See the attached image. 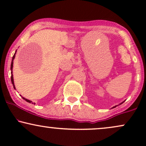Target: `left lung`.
Listing matches in <instances>:
<instances>
[{"mask_svg": "<svg viewBox=\"0 0 146 146\" xmlns=\"http://www.w3.org/2000/svg\"><path fill=\"white\" fill-rule=\"evenodd\" d=\"M115 107H116V106H115V107H113V108H115Z\"/></svg>", "mask_w": 146, "mask_h": 146, "instance_id": "left-lung-1", "label": "left lung"}]
</instances>
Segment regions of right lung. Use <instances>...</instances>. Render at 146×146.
Wrapping results in <instances>:
<instances>
[{"label":"right lung","instance_id":"1","mask_svg":"<svg viewBox=\"0 0 146 146\" xmlns=\"http://www.w3.org/2000/svg\"><path fill=\"white\" fill-rule=\"evenodd\" d=\"M14 58H15V54H14V56H13V58H12V61H11V83H12V84H13V86H14V88H15V86H14V78H13V75H12V68H13V63H14ZM23 99H24L25 100H26L27 102H29V103H31V101H30V100H27V99H25V98H23Z\"/></svg>","mask_w":146,"mask_h":146}]
</instances>
